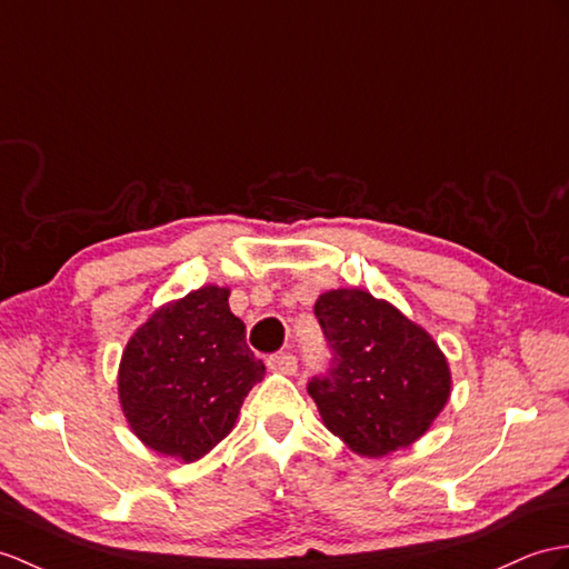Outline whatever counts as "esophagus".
I'll list each match as a JSON object with an SVG mask.
<instances>
[{
	"instance_id": "obj_1",
	"label": "esophagus",
	"mask_w": 569,
	"mask_h": 569,
	"mask_svg": "<svg viewBox=\"0 0 569 569\" xmlns=\"http://www.w3.org/2000/svg\"><path fill=\"white\" fill-rule=\"evenodd\" d=\"M268 367H270V371L284 373V377H292V373L297 371V357H295V355H287V352L272 355V357L268 359Z\"/></svg>"
}]
</instances>
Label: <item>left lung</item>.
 <instances>
[{"label":"left lung","mask_w":569,"mask_h":569,"mask_svg":"<svg viewBox=\"0 0 569 569\" xmlns=\"http://www.w3.org/2000/svg\"><path fill=\"white\" fill-rule=\"evenodd\" d=\"M330 369L309 383L323 425L359 456L415 445L451 396V369L429 332L365 289L316 299Z\"/></svg>","instance_id":"1"}]
</instances>
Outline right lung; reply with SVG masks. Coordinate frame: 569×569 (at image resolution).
<instances>
[{
    "instance_id": "add662e5",
    "label": "right lung",
    "mask_w": 569,
    "mask_h": 569,
    "mask_svg": "<svg viewBox=\"0 0 569 569\" xmlns=\"http://www.w3.org/2000/svg\"><path fill=\"white\" fill-rule=\"evenodd\" d=\"M229 289L204 284L163 303L120 357L118 398L134 437L192 463L237 425L243 398L266 377L229 309Z\"/></svg>"
}]
</instances>
